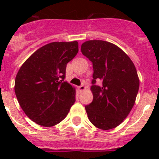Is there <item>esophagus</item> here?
<instances>
[{"mask_svg":"<svg viewBox=\"0 0 159 159\" xmlns=\"http://www.w3.org/2000/svg\"><path fill=\"white\" fill-rule=\"evenodd\" d=\"M85 89H86V87H85L84 85H81V86L78 87V90H79L80 92H82V91H84Z\"/></svg>","mask_w":159,"mask_h":159,"instance_id":"34e87169","label":"esophagus"}]
</instances>
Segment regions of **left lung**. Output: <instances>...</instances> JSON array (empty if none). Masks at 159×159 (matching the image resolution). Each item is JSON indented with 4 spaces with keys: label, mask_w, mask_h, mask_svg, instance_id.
<instances>
[{
    "label": "left lung",
    "mask_w": 159,
    "mask_h": 159,
    "mask_svg": "<svg viewBox=\"0 0 159 159\" xmlns=\"http://www.w3.org/2000/svg\"><path fill=\"white\" fill-rule=\"evenodd\" d=\"M81 51L93 67V101L85 106L88 119L101 129L116 128L130 112L138 94L139 80L134 64L123 50L106 41H86ZM97 80L102 81L101 86Z\"/></svg>",
    "instance_id": "1"
}]
</instances>
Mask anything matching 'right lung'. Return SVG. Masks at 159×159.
Listing matches in <instances>:
<instances>
[{
	"label": "right lung",
	"mask_w": 159,
	"mask_h": 159,
	"mask_svg": "<svg viewBox=\"0 0 159 159\" xmlns=\"http://www.w3.org/2000/svg\"><path fill=\"white\" fill-rule=\"evenodd\" d=\"M77 53V41L53 42L39 48L21 66L15 92L31 120L50 127L67 116L76 101V91L64 82L66 67Z\"/></svg>",
	"instance_id": "1"
}]
</instances>
